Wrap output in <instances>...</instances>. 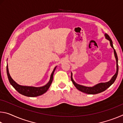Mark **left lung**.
<instances>
[{"instance_id":"8db88e82","label":"left lung","mask_w":123,"mask_h":123,"mask_svg":"<svg viewBox=\"0 0 123 123\" xmlns=\"http://www.w3.org/2000/svg\"><path fill=\"white\" fill-rule=\"evenodd\" d=\"M105 36L106 38L110 41V45H111V46L112 48L113 49L114 56H115L116 60V62H117V71H116V74L114 75L113 77H112V79L109 81L106 82L99 83V84L95 85V86H93V87H86V86H82V85H79L78 84H76V82H75L74 80L73 79L72 73H71L72 81L73 82V83L74 86L76 87V88L78 89V90L80 91L81 92H82L87 93V94H98V93H101V92H104V91H105L106 89H107L109 87L111 86V85L113 84L114 82L115 81L117 77L118 73V64L117 55V53H116L115 49H114L113 48V44H112V41L111 39V38H110L109 35L106 34H105Z\"/></svg>"}]
</instances>
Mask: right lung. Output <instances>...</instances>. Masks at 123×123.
<instances>
[{
    "instance_id": "1",
    "label": "right lung",
    "mask_w": 123,
    "mask_h": 123,
    "mask_svg": "<svg viewBox=\"0 0 123 123\" xmlns=\"http://www.w3.org/2000/svg\"><path fill=\"white\" fill-rule=\"evenodd\" d=\"M56 68V67H55V68H54L53 70V72H52L50 76V80L48 82V84L45 85L44 86L39 87H35L32 86H24L18 85L14 81L13 79H12L11 76H10L9 72V69H8L7 65L6 66V71L7 77L8 79H9L10 83L18 92H19L20 94L25 95V96L35 97L39 96V95L44 94V93L48 91V89H49L50 86L52 81H53L54 73L55 72Z\"/></svg>"
}]
</instances>
